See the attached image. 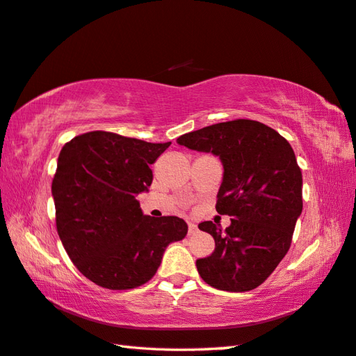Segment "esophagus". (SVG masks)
Segmentation results:
<instances>
[{
  "label": "esophagus",
  "mask_w": 356,
  "mask_h": 356,
  "mask_svg": "<svg viewBox=\"0 0 356 356\" xmlns=\"http://www.w3.org/2000/svg\"><path fill=\"white\" fill-rule=\"evenodd\" d=\"M198 233V225L193 222H188V234H196Z\"/></svg>",
  "instance_id": "34e87169"
}]
</instances>
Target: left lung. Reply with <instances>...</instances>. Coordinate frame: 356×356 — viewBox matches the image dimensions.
I'll return each mask as SVG.
<instances>
[{"label": "left lung", "instance_id": "1", "mask_svg": "<svg viewBox=\"0 0 356 356\" xmlns=\"http://www.w3.org/2000/svg\"><path fill=\"white\" fill-rule=\"evenodd\" d=\"M178 145L218 155L224 165L216 211L232 216L222 230L211 220L198 227L215 239V251L196 260L210 286L245 292L270 277L291 247L303 209L302 170L286 138L256 120L205 126Z\"/></svg>", "mask_w": 356, "mask_h": 356}]
</instances>
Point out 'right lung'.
Returning a JSON list of instances; mask_svg holds the SVG:
<instances>
[{"label":"right lung","mask_w":356,"mask_h":356,"mask_svg":"<svg viewBox=\"0 0 356 356\" xmlns=\"http://www.w3.org/2000/svg\"><path fill=\"white\" fill-rule=\"evenodd\" d=\"M169 146L92 131L62 147L51 183L58 234L71 262L96 285H145L165 247L186 238L183 219L146 216L136 200L152 184L151 164Z\"/></svg>","instance_id":"add662e5"}]
</instances>
